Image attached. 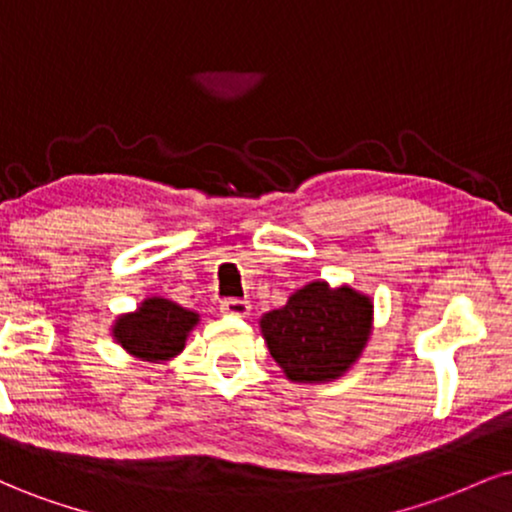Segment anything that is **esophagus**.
Returning a JSON list of instances; mask_svg holds the SVG:
<instances>
[{"label": "esophagus", "mask_w": 512, "mask_h": 512, "mask_svg": "<svg viewBox=\"0 0 512 512\" xmlns=\"http://www.w3.org/2000/svg\"><path fill=\"white\" fill-rule=\"evenodd\" d=\"M221 313L231 315V317H248L250 315V303L240 301V298H231V301H223Z\"/></svg>", "instance_id": "obj_1"}]
</instances>
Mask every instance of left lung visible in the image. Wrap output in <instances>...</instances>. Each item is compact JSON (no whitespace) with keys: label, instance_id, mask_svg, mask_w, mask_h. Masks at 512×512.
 Returning a JSON list of instances; mask_svg holds the SVG:
<instances>
[{"label":"left lung","instance_id":"obj_1","mask_svg":"<svg viewBox=\"0 0 512 512\" xmlns=\"http://www.w3.org/2000/svg\"><path fill=\"white\" fill-rule=\"evenodd\" d=\"M373 298L354 286L315 279L296 289L284 308L260 317V332L286 380L334 383L356 366L373 334Z\"/></svg>","mask_w":512,"mask_h":512}]
</instances>
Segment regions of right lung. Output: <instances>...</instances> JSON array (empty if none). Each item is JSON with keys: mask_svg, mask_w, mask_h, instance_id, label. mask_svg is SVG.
<instances>
[{"mask_svg": "<svg viewBox=\"0 0 512 512\" xmlns=\"http://www.w3.org/2000/svg\"><path fill=\"white\" fill-rule=\"evenodd\" d=\"M199 325V313L170 298L146 296L132 313L117 315L110 325L115 344L146 363H168L182 354L187 337Z\"/></svg>", "mask_w": 512, "mask_h": 512, "instance_id": "right-lung-1", "label": "right lung"}]
</instances>
